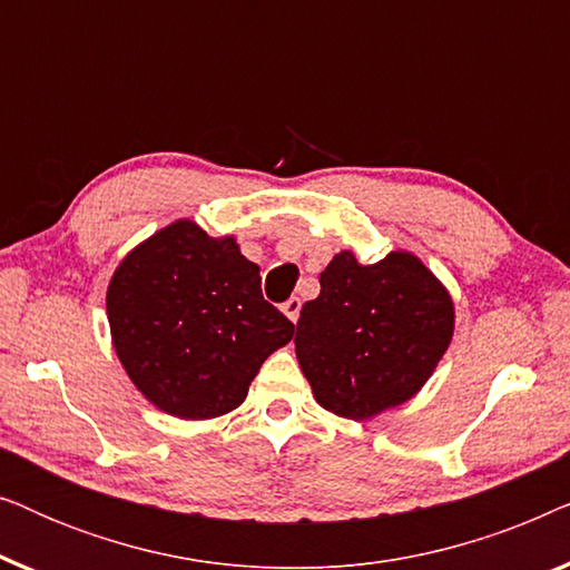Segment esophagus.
Masks as SVG:
<instances>
[{
  "mask_svg": "<svg viewBox=\"0 0 570 570\" xmlns=\"http://www.w3.org/2000/svg\"><path fill=\"white\" fill-rule=\"evenodd\" d=\"M283 314H285L287 318H291L293 324L298 322V316H301V301H298V298L285 301V303H283Z\"/></svg>",
  "mask_w": 570,
  "mask_h": 570,
  "instance_id": "34e87169",
  "label": "esophagus"
}]
</instances>
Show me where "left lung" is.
Returning <instances> with one entry per match:
<instances>
[{
  "mask_svg": "<svg viewBox=\"0 0 570 570\" xmlns=\"http://www.w3.org/2000/svg\"><path fill=\"white\" fill-rule=\"evenodd\" d=\"M295 324V355L324 410L371 420L410 402L454 337L449 287L407 248L376 264L334 254Z\"/></svg>",
  "mask_w": 570,
  "mask_h": 570,
  "instance_id": "obj_1",
  "label": "left lung"
}]
</instances>
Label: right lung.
Returning a JSON list of instances; mask_svg holds the SVG:
<instances>
[{
    "label": "right lung",
    "instance_id": "right-lung-1",
    "mask_svg": "<svg viewBox=\"0 0 570 570\" xmlns=\"http://www.w3.org/2000/svg\"><path fill=\"white\" fill-rule=\"evenodd\" d=\"M106 314L131 384L178 420L240 407L262 363L295 332L264 301L259 267L236 236H209L189 217L124 256L108 279Z\"/></svg>",
    "mask_w": 570,
    "mask_h": 570
}]
</instances>
